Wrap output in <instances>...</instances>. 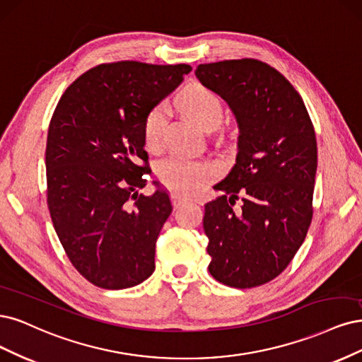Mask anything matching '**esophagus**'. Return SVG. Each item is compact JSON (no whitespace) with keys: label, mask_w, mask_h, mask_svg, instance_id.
Instances as JSON below:
<instances>
[{"label":"esophagus","mask_w":362,"mask_h":362,"mask_svg":"<svg viewBox=\"0 0 362 362\" xmlns=\"http://www.w3.org/2000/svg\"><path fill=\"white\" fill-rule=\"evenodd\" d=\"M171 202H173L174 209H179L180 206H183V204L188 203V202H189V198H186V197H183V195H180V194H177V192H173V194H171Z\"/></svg>","instance_id":"34e87169"}]
</instances>
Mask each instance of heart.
<instances>
[{
	"mask_svg": "<svg viewBox=\"0 0 362 362\" xmlns=\"http://www.w3.org/2000/svg\"><path fill=\"white\" fill-rule=\"evenodd\" d=\"M180 107L206 129L215 127L223 119L224 107L219 96L211 88L194 84L186 88L179 98ZM168 120L164 105L151 108L144 119V143L151 151L164 147ZM216 171L212 160L192 159L182 155L167 156L156 165V173L162 185L173 192L194 194L211 179Z\"/></svg>",
	"mask_w": 362,
	"mask_h": 362,
	"instance_id": "b5f03b06",
	"label": "heart"
}]
</instances>
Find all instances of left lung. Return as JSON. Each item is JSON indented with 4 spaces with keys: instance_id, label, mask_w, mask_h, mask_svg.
Listing matches in <instances>:
<instances>
[{
    "instance_id": "8db88e82",
    "label": "left lung",
    "mask_w": 362,
    "mask_h": 362,
    "mask_svg": "<svg viewBox=\"0 0 362 362\" xmlns=\"http://www.w3.org/2000/svg\"><path fill=\"white\" fill-rule=\"evenodd\" d=\"M195 75L239 124L236 164L214 186L224 195L204 204L209 272L230 287H257L286 269L310 228L314 126L299 93L267 63L224 60L197 66Z\"/></svg>"
}]
</instances>
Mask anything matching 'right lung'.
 I'll list each match as a JSON object with an SVG mask.
<instances>
[{
    "label": "right lung",
    "mask_w": 362,
    "mask_h": 362,
    "mask_svg": "<svg viewBox=\"0 0 362 362\" xmlns=\"http://www.w3.org/2000/svg\"><path fill=\"white\" fill-rule=\"evenodd\" d=\"M189 64L102 63L67 87L48 129L46 202L75 269L100 288L143 283L173 206L144 195L147 112L191 72Z\"/></svg>",
    "instance_id": "add662e5"
}]
</instances>
